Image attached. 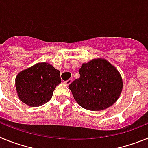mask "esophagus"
I'll return each instance as SVG.
<instances>
[{
    "mask_svg": "<svg viewBox=\"0 0 148 148\" xmlns=\"http://www.w3.org/2000/svg\"><path fill=\"white\" fill-rule=\"evenodd\" d=\"M72 82V79L71 78H70V79H68L67 81H66V82H64V84H66V85H69V84H70Z\"/></svg>",
    "mask_w": 148,
    "mask_h": 148,
    "instance_id": "esophagus-1",
    "label": "esophagus"
}]
</instances>
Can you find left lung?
Returning a JSON list of instances; mask_svg holds the SVG:
<instances>
[{
  "label": "left lung",
  "mask_w": 148,
  "mask_h": 148,
  "mask_svg": "<svg viewBox=\"0 0 148 148\" xmlns=\"http://www.w3.org/2000/svg\"><path fill=\"white\" fill-rule=\"evenodd\" d=\"M80 78L69 85L74 99L89 110H105L118 100L123 88L118 70L104 58H98L82 64Z\"/></svg>",
  "instance_id": "obj_1"
}]
</instances>
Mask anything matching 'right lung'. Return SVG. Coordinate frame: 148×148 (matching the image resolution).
<instances>
[{
    "label": "right lung",
    "mask_w": 148,
    "mask_h": 148,
    "mask_svg": "<svg viewBox=\"0 0 148 148\" xmlns=\"http://www.w3.org/2000/svg\"><path fill=\"white\" fill-rule=\"evenodd\" d=\"M61 82L59 70L49 63L39 62L18 73L15 87L22 102L35 108L48 102Z\"/></svg>",
    "instance_id": "obj_1"
}]
</instances>
